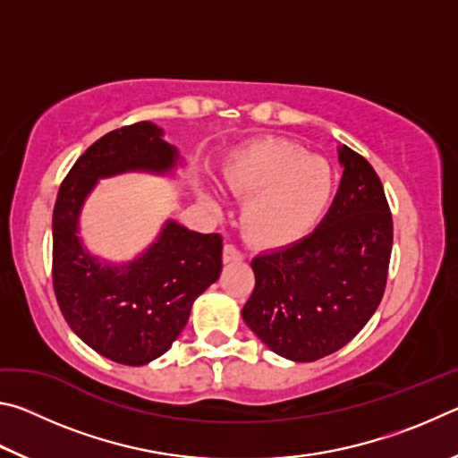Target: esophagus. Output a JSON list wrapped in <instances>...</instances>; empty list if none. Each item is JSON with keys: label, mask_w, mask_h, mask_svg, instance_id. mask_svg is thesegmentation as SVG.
Listing matches in <instances>:
<instances>
[{"label": "esophagus", "mask_w": 458, "mask_h": 458, "mask_svg": "<svg viewBox=\"0 0 458 458\" xmlns=\"http://www.w3.org/2000/svg\"><path fill=\"white\" fill-rule=\"evenodd\" d=\"M242 257L244 254L240 252V248L236 244H232V242L224 244V254H222L224 262H236V260H242Z\"/></svg>", "instance_id": "esophagus-1"}]
</instances>
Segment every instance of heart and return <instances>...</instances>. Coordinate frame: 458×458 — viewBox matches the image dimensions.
Here are the masks:
<instances>
[{"instance_id": "b5f03b06", "label": "heart", "mask_w": 458, "mask_h": 458, "mask_svg": "<svg viewBox=\"0 0 458 458\" xmlns=\"http://www.w3.org/2000/svg\"><path fill=\"white\" fill-rule=\"evenodd\" d=\"M224 183L250 198L244 228L254 242L278 246L299 240L327 210L335 191V172L319 155L284 141H257L232 155Z\"/></svg>"}]
</instances>
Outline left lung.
<instances>
[{
    "label": "left lung",
    "instance_id": "obj_1",
    "mask_svg": "<svg viewBox=\"0 0 458 458\" xmlns=\"http://www.w3.org/2000/svg\"><path fill=\"white\" fill-rule=\"evenodd\" d=\"M339 161L337 196L313 234L252 260L257 284L242 317L293 361L321 360L350 344L386 291L394 226L384 185L347 145Z\"/></svg>",
    "mask_w": 458,
    "mask_h": 458
}]
</instances>
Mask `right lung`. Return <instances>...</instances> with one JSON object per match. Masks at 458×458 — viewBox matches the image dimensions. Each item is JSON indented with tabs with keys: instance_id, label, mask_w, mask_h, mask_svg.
<instances>
[{
	"instance_id": "right-lung-1",
	"label": "right lung",
	"mask_w": 458,
	"mask_h": 458,
	"mask_svg": "<svg viewBox=\"0 0 458 458\" xmlns=\"http://www.w3.org/2000/svg\"><path fill=\"white\" fill-rule=\"evenodd\" d=\"M164 131L149 121L114 129L84 151L62 182L52 218V284L66 323L84 344L123 366L164 355L190 319L198 294L222 273V236L169 220L141 259L100 267L84 252L79 214L98 177L164 174L177 161Z\"/></svg>"
}]
</instances>
